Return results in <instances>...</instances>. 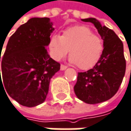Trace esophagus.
Returning a JSON list of instances; mask_svg holds the SVG:
<instances>
[{
    "instance_id": "obj_1",
    "label": "esophagus",
    "mask_w": 131,
    "mask_h": 131,
    "mask_svg": "<svg viewBox=\"0 0 131 131\" xmlns=\"http://www.w3.org/2000/svg\"><path fill=\"white\" fill-rule=\"evenodd\" d=\"M67 67L66 65L61 64V70H66V69H67Z\"/></svg>"
}]
</instances>
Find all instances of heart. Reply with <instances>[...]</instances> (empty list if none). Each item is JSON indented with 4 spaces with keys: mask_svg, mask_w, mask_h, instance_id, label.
Masks as SVG:
<instances>
[{
    "mask_svg": "<svg viewBox=\"0 0 131 131\" xmlns=\"http://www.w3.org/2000/svg\"><path fill=\"white\" fill-rule=\"evenodd\" d=\"M52 56L57 61L64 58L70 50V61L81 70L92 68L100 60L103 42L86 26H74L64 30L62 36L53 34L49 40Z\"/></svg>",
    "mask_w": 131,
    "mask_h": 131,
    "instance_id": "obj_1",
    "label": "heart"
}]
</instances>
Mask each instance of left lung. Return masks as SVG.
Listing matches in <instances>:
<instances>
[{
  "instance_id": "1",
  "label": "left lung",
  "mask_w": 131,
  "mask_h": 131,
  "mask_svg": "<svg viewBox=\"0 0 131 131\" xmlns=\"http://www.w3.org/2000/svg\"><path fill=\"white\" fill-rule=\"evenodd\" d=\"M91 22L103 40V51L95 66L86 72L78 73L74 91L86 103L95 104L113 97L119 89L126 70L123 42L113 30L94 18L82 19Z\"/></svg>"
}]
</instances>
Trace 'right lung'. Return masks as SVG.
<instances>
[{
    "label": "right lung",
    "mask_w": 131,
    "mask_h": 131,
    "mask_svg": "<svg viewBox=\"0 0 131 131\" xmlns=\"http://www.w3.org/2000/svg\"><path fill=\"white\" fill-rule=\"evenodd\" d=\"M53 30L49 18H32L18 28L6 45L0 82L22 106L33 107L43 103L51 78L60 70V63L50 58L46 49Z\"/></svg>",
    "instance_id": "add662e5"
}]
</instances>
